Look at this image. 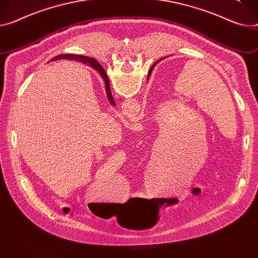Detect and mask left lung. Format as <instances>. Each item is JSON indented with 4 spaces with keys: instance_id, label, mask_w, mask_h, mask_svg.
I'll return each instance as SVG.
<instances>
[{
    "instance_id": "8db88e82",
    "label": "left lung",
    "mask_w": 258,
    "mask_h": 258,
    "mask_svg": "<svg viewBox=\"0 0 258 258\" xmlns=\"http://www.w3.org/2000/svg\"><path fill=\"white\" fill-rule=\"evenodd\" d=\"M97 71H99L100 73H103V69H102L101 64L98 61H97Z\"/></svg>"
}]
</instances>
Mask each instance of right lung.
<instances>
[{"label": "right lung", "instance_id": "obj_1", "mask_svg": "<svg viewBox=\"0 0 258 258\" xmlns=\"http://www.w3.org/2000/svg\"><path fill=\"white\" fill-rule=\"evenodd\" d=\"M57 59H74V60H80L84 63H88L90 67L95 68L97 70V59L92 58V57H88V56H82V55H78V54H59V55H56L55 57H53L51 59V61L53 60H57ZM102 67V66H101ZM103 69V67H102ZM100 73V72H99ZM102 78L104 79L105 81V85H106V91H107V97H108V100L109 102L112 104V105H115V102L112 98V93H111V89H110V82H109V78L105 72V70L103 69V73H100Z\"/></svg>", "mask_w": 258, "mask_h": 258}]
</instances>
